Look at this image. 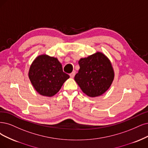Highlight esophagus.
I'll return each mask as SVG.
<instances>
[{"label":"esophagus","instance_id":"esophagus-1","mask_svg":"<svg viewBox=\"0 0 148 148\" xmlns=\"http://www.w3.org/2000/svg\"><path fill=\"white\" fill-rule=\"evenodd\" d=\"M69 75H70V77H71V78H73V77H74V75H75V73H74V72L71 73V74H69Z\"/></svg>","mask_w":148,"mask_h":148}]
</instances>
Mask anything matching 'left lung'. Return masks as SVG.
Returning a JSON list of instances; mask_svg holds the SVG:
<instances>
[{
    "mask_svg": "<svg viewBox=\"0 0 148 148\" xmlns=\"http://www.w3.org/2000/svg\"><path fill=\"white\" fill-rule=\"evenodd\" d=\"M80 69L74 80L89 97L101 96L110 88L114 77L112 63L104 53L97 52L79 60Z\"/></svg>",
    "mask_w": 148,
    "mask_h": 148,
    "instance_id": "left-lung-1",
    "label": "left lung"
}]
</instances>
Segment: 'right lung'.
Returning <instances> with one entry per match:
<instances>
[{"label": "right lung", "mask_w": 148, "mask_h": 148, "mask_svg": "<svg viewBox=\"0 0 148 148\" xmlns=\"http://www.w3.org/2000/svg\"><path fill=\"white\" fill-rule=\"evenodd\" d=\"M29 77L38 93L52 97L61 89L69 75L63 72L62 65L57 58L41 54L31 64Z\"/></svg>", "instance_id": "obj_1"}]
</instances>
